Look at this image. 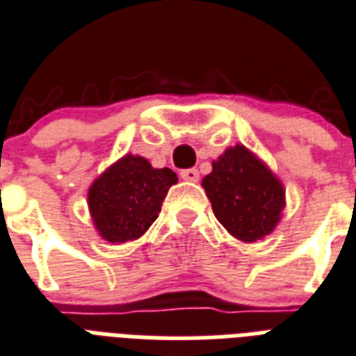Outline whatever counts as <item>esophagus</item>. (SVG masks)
Returning a JSON list of instances; mask_svg holds the SVG:
<instances>
[{"mask_svg": "<svg viewBox=\"0 0 356 356\" xmlns=\"http://www.w3.org/2000/svg\"><path fill=\"white\" fill-rule=\"evenodd\" d=\"M181 177L184 181H188V183H196L197 179H200V172H197L196 168H188V170H183L181 172Z\"/></svg>", "mask_w": 356, "mask_h": 356, "instance_id": "esophagus-1", "label": "esophagus"}]
</instances>
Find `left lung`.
<instances>
[{
  "instance_id": "left-lung-1",
  "label": "left lung",
  "mask_w": 356,
  "mask_h": 356,
  "mask_svg": "<svg viewBox=\"0 0 356 356\" xmlns=\"http://www.w3.org/2000/svg\"><path fill=\"white\" fill-rule=\"evenodd\" d=\"M202 184L214 216L243 243H256L273 233L286 207L280 179L244 145L226 149Z\"/></svg>"
}]
</instances>
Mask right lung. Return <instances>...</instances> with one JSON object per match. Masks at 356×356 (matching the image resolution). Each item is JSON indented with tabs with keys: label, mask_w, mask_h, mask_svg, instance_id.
<instances>
[{
	"label": "right lung",
	"mask_w": 356,
	"mask_h": 356,
	"mask_svg": "<svg viewBox=\"0 0 356 356\" xmlns=\"http://www.w3.org/2000/svg\"><path fill=\"white\" fill-rule=\"evenodd\" d=\"M177 175L153 168L147 159L124 154L89 186L88 203L97 232L108 243L142 237L159 218L160 207Z\"/></svg>",
	"instance_id": "add662e5"
}]
</instances>
